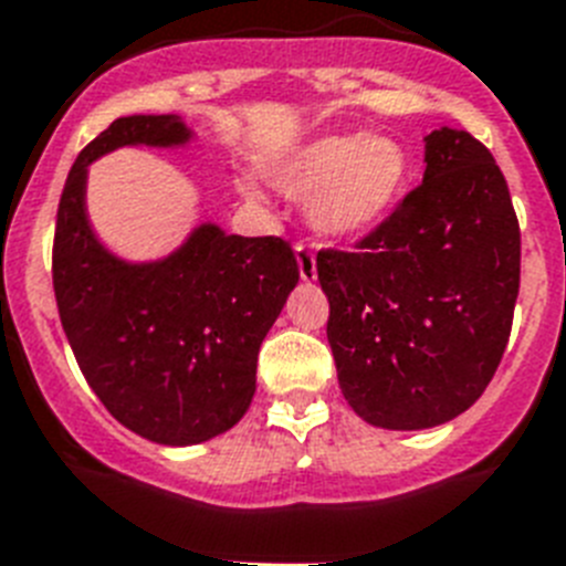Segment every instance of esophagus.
Listing matches in <instances>:
<instances>
[{"instance_id":"1","label":"esophagus","mask_w":566,"mask_h":566,"mask_svg":"<svg viewBox=\"0 0 566 566\" xmlns=\"http://www.w3.org/2000/svg\"><path fill=\"white\" fill-rule=\"evenodd\" d=\"M296 262H298V276L304 282H313L316 279V253H313L311 244L298 242L296 244Z\"/></svg>"}]
</instances>
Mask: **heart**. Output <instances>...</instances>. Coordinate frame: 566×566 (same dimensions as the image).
<instances>
[{
    "label": "heart",
    "mask_w": 566,
    "mask_h": 566,
    "mask_svg": "<svg viewBox=\"0 0 566 566\" xmlns=\"http://www.w3.org/2000/svg\"><path fill=\"white\" fill-rule=\"evenodd\" d=\"M273 181L290 196H311V222L322 235L353 239L392 213L407 185V156L385 136H318L293 147ZM242 193L255 196L248 181Z\"/></svg>",
    "instance_id": "heart-1"
}]
</instances>
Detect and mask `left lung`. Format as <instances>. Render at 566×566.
<instances>
[{
    "instance_id": "obj_1",
    "label": "left lung",
    "mask_w": 566,
    "mask_h": 566,
    "mask_svg": "<svg viewBox=\"0 0 566 566\" xmlns=\"http://www.w3.org/2000/svg\"><path fill=\"white\" fill-rule=\"evenodd\" d=\"M424 161L419 188L353 253L316 255L338 387L385 430H427L473 407L518 298V219L493 154L439 127Z\"/></svg>"
}]
</instances>
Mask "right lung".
<instances>
[{"instance_id": "obj_1", "label": "right lung", "mask_w": 566, "mask_h": 566, "mask_svg": "<svg viewBox=\"0 0 566 566\" xmlns=\"http://www.w3.org/2000/svg\"><path fill=\"white\" fill-rule=\"evenodd\" d=\"M181 116H122L78 154L59 199L53 290L91 390L113 419L165 447L228 432L248 412L264 336L298 284L276 235L201 222L174 253L127 262L87 219V167L119 147H185Z\"/></svg>"}]
</instances>
